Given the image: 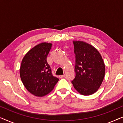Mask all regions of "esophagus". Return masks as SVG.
<instances>
[{
    "mask_svg": "<svg viewBox=\"0 0 123 123\" xmlns=\"http://www.w3.org/2000/svg\"><path fill=\"white\" fill-rule=\"evenodd\" d=\"M65 74L61 75H59V78H64V77H65Z\"/></svg>",
    "mask_w": 123,
    "mask_h": 123,
    "instance_id": "1",
    "label": "esophagus"
}]
</instances>
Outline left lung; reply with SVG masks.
Here are the masks:
<instances>
[{"label":"left lung","instance_id":"1","mask_svg":"<svg viewBox=\"0 0 123 123\" xmlns=\"http://www.w3.org/2000/svg\"><path fill=\"white\" fill-rule=\"evenodd\" d=\"M75 55V77L72 83L80 94L95 93L100 88L105 73V66L98 50L81 41H73Z\"/></svg>","mask_w":123,"mask_h":123}]
</instances>
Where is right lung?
<instances>
[{
    "label": "right lung",
    "mask_w": 123,
    "mask_h": 123,
    "mask_svg": "<svg viewBox=\"0 0 123 123\" xmlns=\"http://www.w3.org/2000/svg\"><path fill=\"white\" fill-rule=\"evenodd\" d=\"M51 46V43H40L29 50L22 60L21 80L28 91L36 96L48 95L59 80L52 74L46 60Z\"/></svg>",
    "instance_id": "right-lung-1"
}]
</instances>
